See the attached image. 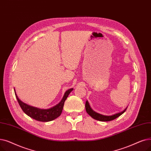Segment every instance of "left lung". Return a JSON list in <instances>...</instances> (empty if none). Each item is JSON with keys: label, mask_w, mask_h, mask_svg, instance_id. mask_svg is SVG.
Instances as JSON below:
<instances>
[{"label": "left lung", "mask_w": 151, "mask_h": 151, "mask_svg": "<svg viewBox=\"0 0 151 151\" xmlns=\"http://www.w3.org/2000/svg\"><path fill=\"white\" fill-rule=\"evenodd\" d=\"M127 107L120 112H118L117 114H115L114 115H112V116H104V115H102L101 114H99L95 111H93L89 104V103L87 100V101L85 103V109L87 112L89 116H90L93 119H94L95 120H99V121H101V122H108V121H111L112 120L116 119V118L119 117L120 116H121L122 114H124L125 111L127 110Z\"/></svg>", "instance_id": "obj_1"}]
</instances>
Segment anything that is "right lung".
I'll list each match as a JSON object with an SVG mask.
<instances>
[{
  "label": "right lung",
  "instance_id": "1",
  "mask_svg": "<svg viewBox=\"0 0 151 151\" xmlns=\"http://www.w3.org/2000/svg\"><path fill=\"white\" fill-rule=\"evenodd\" d=\"M73 90V88H70L68 90L65 92V93H64L62 99L58 104H57L55 106L51 107V108L45 109H40V108H38V107L31 106L30 105H28L23 103V101H21V100L18 98L17 95V93L15 91V90L14 88V91H15V96L17 99V101L21 107V108L23 111V112L26 115H27L28 116H29L33 119H35L40 122H44L53 120L60 116L63 109L64 102H65L66 99L69 96V93Z\"/></svg>",
  "mask_w": 151,
  "mask_h": 151
}]
</instances>
